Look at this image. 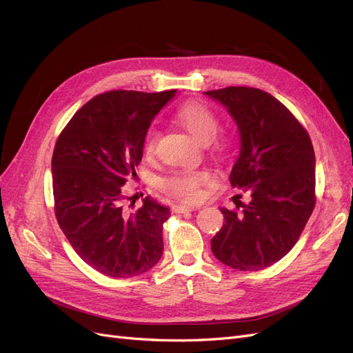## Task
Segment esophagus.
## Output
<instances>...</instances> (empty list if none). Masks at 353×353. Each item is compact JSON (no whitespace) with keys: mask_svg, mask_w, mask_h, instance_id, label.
Instances as JSON below:
<instances>
[{"mask_svg":"<svg viewBox=\"0 0 353 353\" xmlns=\"http://www.w3.org/2000/svg\"><path fill=\"white\" fill-rule=\"evenodd\" d=\"M175 212L178 213H183V212H193L197 209V206H193V205H183V203H179V205H175L174 206Z\"/></svg>","mask_w":353,"mask_h":353,"instance_id":"34e87169","label":"esophagus"}]
</instances>
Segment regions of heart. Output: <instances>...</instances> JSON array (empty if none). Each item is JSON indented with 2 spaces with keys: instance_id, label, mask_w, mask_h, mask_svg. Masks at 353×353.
Listing matches in <instances>:
<instances>
[{
  "instance_id": "heart-1",
  "label": "heart",
  "mask_w": 353,
  "mask_h": 353,
  "mask_svg": "<svg viewBox=\"0 0 353 353\" xmlns=\"http://www.w3.org/2000/svg\"><path fill=\"white\" fill-rule=\"evenodd\" d=\"M179 121L185 125L190 134L193 135L201 144L210 143L219 131V121L208 105L191 101L184 104L178 110ZM159 140L157 125H150L144 137V150L148 154H153ZM221 153L227 152L228 144L219 143L216 145ZM210 181V174L205 169H178L170 172L162 179V188L166 193L179 197L183 200L194 201L201 196V185Z\"/></svg>"
}]
</instances>
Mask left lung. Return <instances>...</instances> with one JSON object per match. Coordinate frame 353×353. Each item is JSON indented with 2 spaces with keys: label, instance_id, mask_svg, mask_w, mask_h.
<instances>
[{
  "label": "left lung",
  "instance_id": "left-lung-1",
  "mask_svg": "<svg viewBox=\"0 0 353 353\" xmlns=\"http://www.w3.org/2000/svg\"><path fill=\"white\" fill-rule=\"evenodd\" d=\"M237 123L241 150L230 183L250 196L239 210L222 208L210 240L215 258L239 271H259L293 249L315 208V153L302 123L271 94L250 87L205 92ZM241 199V194H239Z\"/></svg>",
  "mask_w": 353,
  "mask_h": 353
}]
</instances>
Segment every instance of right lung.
I'll list each match as a JSON object with an SVG mask.
<instances>
[{
  "instance_id": "obj_1",
  "label": "right lung",
  "mask_w": 353,
  "mask_h": 353,
  "mask_svg": "<svg viewBox=\"0 0 353 353\" xmlns=\"http://www.w3.org/2000/svg\"><path fill=\"white\" fill-rule=\"evenodd\" d=\"M175 92L99 94L57 138L51 160L57 222L79 258L113 279L144 274L162 258L169 209L148 196L130 210L135 201L125 206L122 185L137 175L145 132Z\"/></svg>"
}]
</instances>
